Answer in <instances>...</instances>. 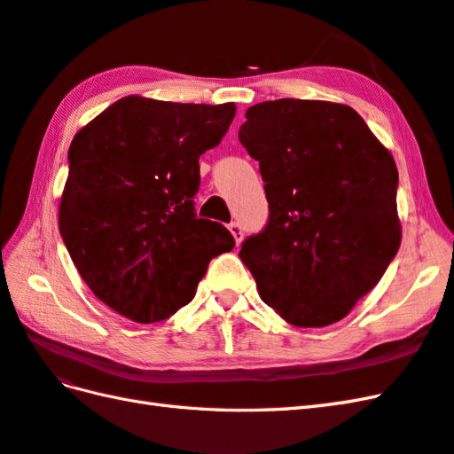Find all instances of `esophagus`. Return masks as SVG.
<instances>
[{"instance_id":"1","label":"esophagus","mask_w":454,"mask_h":454,"mask_svg":"<svg viewBox=\"0 0 454 454\" xmlns=\"http://www.w3.org/2000/svg\"><path fill=\"white\" fill-rule=\"evenodd\" d=\"M229 231H231V233H233L237 245H240V240H242V225L239 223V221H233V223H229Z\"/></svg>"}]
</instances>
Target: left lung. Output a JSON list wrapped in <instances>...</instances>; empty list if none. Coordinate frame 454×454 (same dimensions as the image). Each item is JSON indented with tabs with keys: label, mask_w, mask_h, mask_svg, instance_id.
<instances>
[{
	"label": "left lung",
	"mask_w": 454,
	"mask_h": 454,
	"mask_svg": "<svg viewBox=\"0 0 454 454\" xmlns=\"http://www.w3.org/2000/svg\"><path fill=\"white\" fill-rule=\"evenodd\" d=\"M239 140L270 204L239 252L260 296L296 327L339 322L401 247L393 156L355 109L317 99L252 106Z\"/></svg>",
	"instance_id": "1"
}]
</instances>
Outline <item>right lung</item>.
<instances>
[{
  "label": "right lung",
  "mask_w": 454,
  "mask_h": 454,
  "mask_svg": "<svg viewBox=\"0 0 454 454\" xmlns=\"http://www.w3.org/2000/svg\"><path fill=\"white\" fill-rule=\"evenodd\" d=\"M235 117V104L121 98L69 148L59 233L90 291L132 322L168 319L189 304L207 263L235 239L198 217L200 160Z\"/></svg>",
  "instance_id": "add662e5"
}]
</instances>
